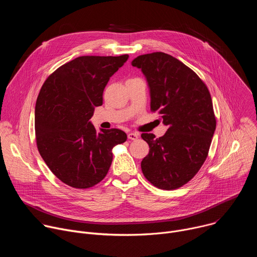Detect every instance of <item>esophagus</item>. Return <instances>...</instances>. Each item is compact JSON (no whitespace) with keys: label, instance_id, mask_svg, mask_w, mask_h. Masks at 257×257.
I'll list each match as a JSON object with an SVG mask.
<instances>
[{"label":"esophagus","instance_id":"1","mask_svg":"<svg viewBox=\"0 0 257 257\" xmlns=\"http://www.w3.org/2000/svg\"><path fill=\"white\" fill-rule=\"evenodd\" d=\"M138 137H139V134H138V133H133V132H131V133L128 134V138H129L130 140H137Z\"/></svg>","mask_w":257,"mask_h":257}]
</instances>
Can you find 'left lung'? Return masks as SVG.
Segmentation results:
<instances>
[{
  "mask_svg": "<svg viewBox=\"0 0 257 257\" xmlns=\"http://www.w3.org/2000/svg\"><path fill=\"white\" fill-rule=\"evenodd\" d=\"M131 64L148 81L152 112L168 126L160 138L141 134L150 145L142 173L158 188L177 189L196 175L207 157L215 130L209 91L195 72L168 54L141 55Z\"/></svg>",
  "mask_w": 257,
  "mask_h": 257,
  "instance_id": "obj_1",
  "label": "left lung"
}]
</instances>
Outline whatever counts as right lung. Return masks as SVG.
Returning <instances> with one entry per match:
<instances>
[{
	"mask_svg": "<svg viewBox=\"0 0 257 257\" xmlns=\"http://www.w3.org/2000/svg\"><path fill=\"white\" fill-rule=\"evenodd\" d=\"M82 56L48 77L36 99L34 128L39 152L65 184L85 189L99 183L113 161L115 145L127 140L120 129H99L89 121L102 104L106 83L128 60Z\"/></svg>",
	"mask_w": 257,
	"mask_h": 257,
	"instance_id": "right-lung-1",
	"label": "right lung"
}]
</instances>
